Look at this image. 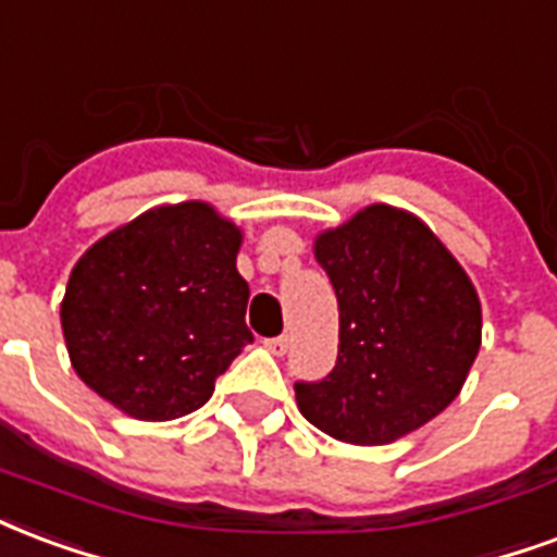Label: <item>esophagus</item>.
Instances as JSON below:
<instances>
[{
	"label": "esophagus",
	"instance_id": "1",
	"mask_svg": "<svg viewBox=\"0 0 557 557\" xmlns=\"http://www.w3.org/2000/svg\"><path fill=\"white\" fill-rule=\"evenodd\" d=\"M265 348L271 354H277V357H283V354L289 351V336H274V339H265Z\"/></svg>",
	"mask_w": 557,
	"mask_h": 557
}]
</instances>
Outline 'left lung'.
<instances>
[{
    "instance_id": "obj_1",
    "label": "left lung",
    "mask_w": 557,
    "mask_h": 557,
    "mask_svg": "<svg viewBox=\"0 0 557 557\" xmlns=\"http://www.w3.org/2000/svg\"><path fill=\"white\" fill-rule=\"evenodd\" d=\"M339 300V357L295 383L307 422L354 446H383L443 413L481 348L467 271L419 218L369 206L315 238Z\"/></svg>"
}]
</instances>
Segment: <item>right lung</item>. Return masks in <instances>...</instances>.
Wrapping results in <instances>:
<instances>
[{"mask_svg":"<svg viewBox=\"0 0 557 557\" xmlns=\"http://www.w3.org/2000/svg\"><path fill=\"white\" fill-rule=\"evenodd\" d=\"M238 245V226L197 200L150 209L100 238L61 300L76 374L144 422L203 407L253 342Z\"/></svg>","mask_w":557,"mask_h":557,"instance_id":"right-lung-1","label":"right lung"}]
</instances>
